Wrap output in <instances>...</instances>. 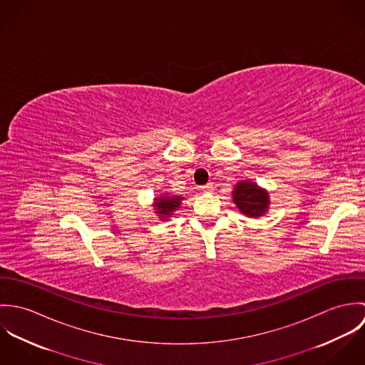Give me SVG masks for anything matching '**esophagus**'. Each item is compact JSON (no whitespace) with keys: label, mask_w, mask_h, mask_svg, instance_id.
I'll return each mask as SVG.
<instances>
[{"label":"esophagus","mask_w":365,"mask_h":365,"mask_svg":"<svg viewBox=\"0 0 365 365\" xmlns=\"http://www.w3.org/2000/svg\"><path fill=\"white\" fill-rule=\"evenodd\" d=\"M212 190H213V185H212L210 182H208L207 185H204V187H202V191H204V192H210Z\"/></svg>","instance_id":"obj_1"}]
</instances>
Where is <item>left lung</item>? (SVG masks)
Listing matches in <instances>:
<instances>
[{"mask_svg":"<svg viewBox=\"0 0 365 365\" xmlns=\"http://www.w3.org/2000/svg\"><path fill=\"white\" fill-rule=\"evenodd\" d=\"M232 194L236 207L249 217L262 216L269 205L268 192L249 180L237 182Z\"/></svg>","mask_w":365,"mask_h":365,"instance_id":"1","label":"left lung"}]
</instances>
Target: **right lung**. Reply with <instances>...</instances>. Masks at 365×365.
<instances>
[{"mask_svg":"<svg viewBox=\"0 0 365 365\" xmlns=\"http://www.w3.org/2000/svg\"><path fill=\"white\" fill-rule=\"evenodd\" d=\"M182 197H177V195H171V197H158L156 198V213H158L160 219H165L171 215V212H174L175 209L181 205Z\"/></svg>","mask_w":365,"mask_h":365,"instance_id":"add662e5","label":"right lung"}]
</instances>
